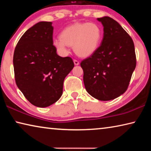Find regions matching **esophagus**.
Listing matches in <instances>:
<instances>
[{
    "instance_id": "esophagus-1",
    "label": "esophagus",
    "mask_w": 151,
    "mask_h": 151,
    "mask_svg": "<svg viewBox=\"0 0 151 151\" xmlns=\"http://www.w3.org/2000/svg\"><path fill=\"white\" fill-rule=\"evenodd\" d=\"M74 64H75V65H79V62L78 60H74Z\"/></svg>"
}]
</instances>
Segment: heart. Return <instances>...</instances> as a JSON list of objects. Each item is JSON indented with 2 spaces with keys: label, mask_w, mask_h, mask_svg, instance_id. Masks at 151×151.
<instances>
[{
  "label": "heart",
  "mask_w": 151,
  "mask_h": 151,
  "mask_svg": "<svg viewBox=\"0 0 151 151\" xmlns=\"http://www.w3.org/2000/svg\"><path fill=\"white\" fill-rule=\"evenodd\" d=\"M60 38L53 40L52 44L58 52L66 55L69 46L78 57H88L99 48L102 39V30L95 23L82 22L66 27L61 31Z\"/></svg>",
  "instance_id": "obj_1"
}]
</instances>
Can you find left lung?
Returning <instances> with one entry per match:
<instances>
[{
	"instance_id": "obj_1",
	"label": "left lung",
	"mask_w": 151,
	"mask_h": 151,
	"mask_svg": "<svg viewBox=\"0 0 151 151\" xmlns=\"http://www.w3.org/2000/svg\"><path fill=\"white\" fill-rule=\"evenodd\" d=\"M104 27L101 46L81 63L86 91L99 101H111L127 91L136 67L134 45L119 22L98 18Z\"/></svg>"
}]
</instances>
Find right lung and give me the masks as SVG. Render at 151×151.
<instances>
[{"mask_svg":"<svg viewBox=\"0 0 151 151\" xmlns=\"http://www.w3.org/2000/svg\"><path fill=\"white\" fill-rule=\"evenodd\" d=\"M51 22L41 21L20 38L13 56L18 88L33 105L56 103L63 94L64 80L74 67L70 57H61L53 46Z\"/></svg>","mask_w":151,"mask_h":151,"instance_id":"add662e5","label":"right lung"}]
</instances>
